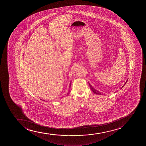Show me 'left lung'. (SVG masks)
<instances>
[{
	"label": "left lung",
	"instance_id": "obj_1",
	"mask_svg": "<svg viewBox=\"0 0 146 146\" xmlns=\"http://www.w3.org/2000/svg\"><path fill=\"white\" fill-rule=\"evenodd\" d=\"M127 80H126V82H125V84H123V86H122V87L120 89H122V88L123 87V86H125V84H126V83L127 82ZM89 85H90V89L92 90V91L94 92V93H95V94H96L97 95H102V94L101 93V92H99L98 90H95V89L93 87H92V85L89 83ZM115 92H114V93H115Z\"/></svg>",
	"mask_w": 146,
	"mask_h": 146
}]
</instances>
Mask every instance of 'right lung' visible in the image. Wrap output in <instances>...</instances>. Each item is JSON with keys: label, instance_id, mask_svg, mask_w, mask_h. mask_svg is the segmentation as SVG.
<instances>
[{"label": "right lung", "instance_id": "add662e5", "mask_svg": "<svg viewBox=\"0 0 146 146\" xmlns=\"http://www.w3.org/2000/svg\"><path fill=\"white\" fill-rule=\"evenodd\" d=\"M71 83V82L70 83V85H69V88H70ZM68 93H69V92H68Z\"/></svg>", "mask_w": 146, "mask_h": 146}]
</instances>
